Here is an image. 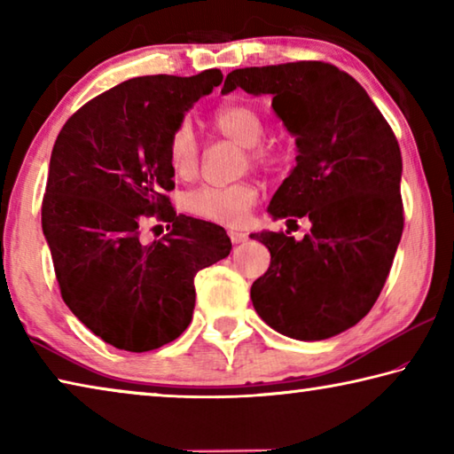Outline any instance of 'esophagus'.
Instances as JSON below:
<instances>
[{
    "instance_id": "1",
    "label": "esophagus",
    "mask_w": 454,
    "mask_h": 454,
    "mask_svg": "<svg viewBox=\"0 0 454 454\" xmlns=\"http://www.w3.org/2000/svg\"><path fill=\"white\" fill-rule=\"evenodd\" d=\"M246 236L244 232H236V230H230V240H232V244H242L246 242Z\"/></svg>"
}]
</instances>
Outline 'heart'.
Returning a JSON list of instances; mask_svg holds the SVG:
<instances>
[{"instance_id":"1","label":"heart","mask_w":454,"mask_h":454,"mask_svg":"<svg viewBox=\"0 0 454 454\" xmlns=\"http://www.w3.org/2000/svg\"><path fill=\"white\" fill-rule=\"evenodd\" d=\"M212 126L220 136L228 137L246 148V158L252 166H268L274 160V152L270 145L260 144L264 137L266 126L264 118L254 106L248 104H230L220 107L214 114ZM168 160L176 176L190 178L198 170L200 152L196 136L192 132L190 124H180L170 134L168 140ZM258 200V188L254 182L242 180L228 186H212L204 184L192 190L184 198L186 208L200 218H206L218 224L236 226L248 216L252 206Z\"/></svg>"}]
</instances>
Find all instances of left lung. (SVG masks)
<instances>
[{
  "instance_id": "left-lung-1",
  "label": "left lung",
  "mask_w": 454,
  "mask_h": 454,
  "mask_svg": "<svg viewBox=\"0 0 454 454\" xmlns=\"http://www.w3.org/2000/svg\"><path fill=\"white\" fill-rule=\"evenodd\" d=\"M270 94L296 137V166L268 212L310 220V232H256L270 268L252 284L268 326L296 340H325L363 320L379 298L401 242V148L366 90L325 61L244 67L222 94Z\"/></svg>"
}]
</instances>
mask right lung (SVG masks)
I'll list each match as a JSON object with an SVG mask.
<instances>
[{
  "label": "right lung",
  "mask_w": 454,
  "mask_h": 454,
  "mask_svg": "<svg viewBox=\"0 0 454 454\" xmlns=\"http://www.w3.org/2000/svg\"><path fill=\"white\" fill-rule=\"evenodd\" d=\"M222 78L204 70L121 82L82 106L53 144L42 228L61 298L120 350L176 340L194 312L196 272L232 250L224 228L176 214L166 196L174 190L170 134ZM150 215L173 228L142 245L139 224Z\"/></svg>",
  "instance_id": "1"
}]
</instances>
